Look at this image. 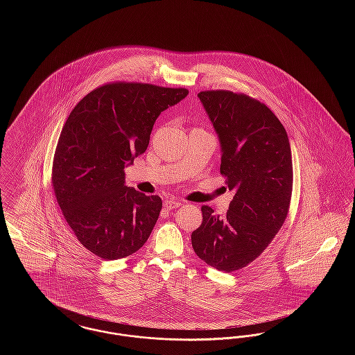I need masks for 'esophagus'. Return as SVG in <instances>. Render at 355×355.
<instances>
[{
  "instance_id": "1",
  "label": "esophagus",
  "mask_w": 355,
  "mask_h": 355,
  "mask_svg": "<svg viewBox=\"0 0 355 355\" xmlns=\"http://www.w3.org/2000/svg\"><path fill=\"white\" fill-rule=\"evenodd\" d=\"M182 203L180 202V201H177V200H166V201H164V207L166 209V210H171V209H175V207H178V206H181Z\"/></svg>"
}]
</instances>
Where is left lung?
<instances>
[{"instance_id":"1","label":"left lung","mask_w":355,"mask_h":355,"mask_svg":"<svg viewBox=\"0 0 355 355\" xmlns=\"http://www.w3.org/2000/svg\"><path fill=\"white\" fill-rule=\"evenodd\" d=\"M198 97L220 137V174L234 197L223 217L203 205L191 245L207 265L232 272L263 253L286 220L291 149L284 125L265 103L230 90H205Z\"/></svg>"}]
</instances>
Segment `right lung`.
<instances>
[{"label":"right lung","instance_id":"add662e5","mask_svg":"<svg viewBox=\"0 0 355 355\" xmlns=\"http://www.w3.org/2000/svg\"><path fill=\"white\" fill-rule=\"evenodd\" d=\"M185 87L110 83L70 112L53 158L51 186L73 234L102 259L139 250L162 209L158 196L125 186V165L148 149L161 112L184 100Z\"/></svg>","mask_w":355,"mask_h":355}]
</instances>
